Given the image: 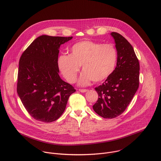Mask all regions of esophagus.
Segmentation results:
<instances>
[{
    "label": "esophagus",
    "instance_id": "34e87169",
    "mask_svg": "<svg viewBox=\"0 0 161 161\" xmlns=\"http://www.w3.org/2000/svg\"><path fill=\"white\" fill-rule=\"evenodd\" d=\"M88 91V90L86 89H79V92H81V93H85V92H86Z\"/></svg>",
    "mask_w": 161,
    "mask_h": 161
}]
</instances>
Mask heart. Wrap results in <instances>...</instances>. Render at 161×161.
Returning <instances> with one entry per match:
<instances>
[{
  "mask_svg": "<svg viewBox=\"0 0 161 161\" xmlns=\"http://www.w3.org/2000/svg\"><path fill=\"white\" fill-rule=\"evenodd\" d=\"M117 60V50L113 44L83 40L71 47L69 55L60 56L58 64L63 75L70 83L76 81L82 65L84 71L78 83L86 85L92 80L100 82L108 78L115 69Z\"/></svg>",
  "mask_w": 161,
  "mask_h": 161,
  "instance_id": "1",
  "label": "heart"
}]
</instances>
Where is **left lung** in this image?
<instances>
[{"label":"left lung","instance_id":"8db88e82","mask_svg":"<svg viewBox=\"0 0 161 161\" xmlns=\"http://www.w3.org/2000/svg\"><path fill=\"white\" fill-rule=\"evenodd\" d=\"M118 52L116 67L102 85L95 89L98 95L94 111L103 118L121 115L130 104L139 86L140 64L134 49L121 35L112 32Z\"/></svg>","mask_w":161,"mask_h":161}]
</instances>
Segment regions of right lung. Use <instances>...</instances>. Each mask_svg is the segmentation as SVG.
Wrapping results in <instances>:
<instances>
[{
	"instance_id": "add662e5",
	"label": "right lung",
	"mask_w": 161,
	"mask_h": 161,
	"mask_svg": "<svg viewBox=\"0 0 161 161\" xmlns=\"http://www.w3.org/2000/svg\"><path fill=\"white\" fill-rule=\"evenodd\" d=\"M73 37L41 35L21 55L17 92L28 113L35 119L50 123L65 111L76 90L59 75V48Z\"/></svg>"
}]
</instances>
